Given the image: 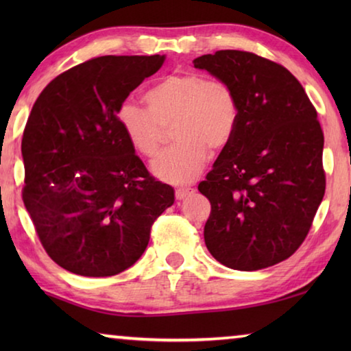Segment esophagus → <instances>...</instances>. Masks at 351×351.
<instances>
[{"instance_id": "34e87169", "label": "esophagus", "mask_w": 351, "mask_h": 351, "mask_svg": "<svg viewBox=\"0 0 351 351\" xmlns=\"http://www.w3.org/2000/svg\"><path fill=\"white\" fill-rule=\"evenodd\" d=\"M189 193H192V189H190V187L176 189V192H175V195H176V199H184V198L187 197Z\"/></svg>"}]
</instances>
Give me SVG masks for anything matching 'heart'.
I'll use <instances>...</instances> for the list:
<instances>
[{
	"mask_svg": "<svg viewBox=\"0 0 351 351\" xmlns=\"http://www.w3.org/2000/svg\"><path fill=\"white\" fill-rule=\"evenodd\" d=\"M148 110L123 102L117 122L136 152L152 158L158 153L165 128L178 141L152 164L158 180L171 184L193 181L209 159V148L229 144L239 123V99L223 80L198 73L171 74L145 93Z\"/></svg>",
	"mask_w": 351,
	"mask_h": 351,
	"instance_id": "obj_1",
	"label": "heart"
}]
</instances>
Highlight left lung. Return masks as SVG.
Returning a JSON list of instances; mask_svg holds the SVG:
<instances>
[{"mask_svg": "<svg viewBox=\"0 0 351 351\" xmlns=\"http://www.w3.org/2000/svg\"><path fill=\"white\" fill-rule=\"evenodd\" d=\"M239 99L232 139L198 190L212 210L204 241L230 269L257 271L304 243L325 193L324 133L304 86L282 64L252 52L195 58Z\"/></svg>", "mask_w": 351, "mask_h": 351, "instance_id": "1", "label": "left lung"}]
</instances>
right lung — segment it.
Here are the masks:
<instances>
[{
    "label": "right lung",
    "instance_id": "right-lung-1",
    "mask_svg": "<svg viewBox=\"0 0 351 351\" xmlns=\"http://www.w3.org/2000/svg\"><path fill=\"white\" fill-rule=\"evenodd\" d=\"M164 56H104L68 69L34 104L21 141L23 201L47 255L77 276L110 277L144 254L175 203L117 122L130 93Z\"/></svg>",
    "mask_w": 351,
    "mask_h": 351
}]
</instances>
